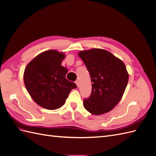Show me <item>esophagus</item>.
Segmentation results:
<instances>
[{
	"mask_svg": "<svg viewBox=\"0 0 156 156\" xmlns=\"http://www.w3.org/2000/svg\"><path fill=\"white\" fill-rule=\"evenodd\" d=\"M75 84H77V87H79V81H77H77H75Z\"/></svg>",
	"mask_w": 156,
	"mask_h": 156,
	"instance_id": "34e87169",
	"label": "esophagus"
}]
</instances>
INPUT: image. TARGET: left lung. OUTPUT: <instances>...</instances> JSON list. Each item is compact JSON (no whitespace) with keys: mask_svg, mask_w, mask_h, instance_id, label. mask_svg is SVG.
I'll return each instance as SVG.
<instances>
[{"mask_svg":"<svg viewBox=\"0 0 156 156\" xmlns=\"http://www.w3.org/2000/svg\"><path fill=\"white\" fill-rule=\"evenodd\" d=\"M90 73L92 92L84 98V107L93 115H100L112 110L123 96L129 75L121 60L101 49L79 53Z\"/></svg>","mask_w":156,"mask_h":156,"instance_id":"1","label":"left lung"}]
</instances>
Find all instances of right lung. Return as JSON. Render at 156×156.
I'll return each mask as SVG.
<instances>
[{
  "label": "right lung",
  "mask_w": 156,
  "mask_h": 156,
  "mask_svg": "<svg viewBox=\"0 0 156 156\" xmlns=\"http://www.w3.org/2000/svg\"><path fill=\"white\" fill-rule=\"evenodd\" d=\"M65 55L55 50L41 53L27 66L24 83L34 101L47 109L62 107L75 83L66 78L68 69L61 63Z\"/></svg>",
  "instance_id": "add662e5"
}]
</instances>
